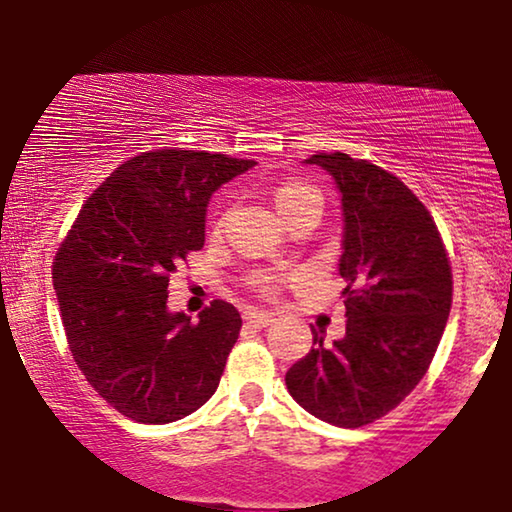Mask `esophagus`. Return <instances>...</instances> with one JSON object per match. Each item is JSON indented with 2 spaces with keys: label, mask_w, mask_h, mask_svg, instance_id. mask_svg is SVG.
I'll list each match as a JSON object with an SVG mask.
<instances>
[{
  "label": "esophagus",
  "mask_w": 512,
  "mask_h": 512,
  "mask_svg": "<svg viewBox=\"0 0 512 512\" xmlns=\"http://www.w3.org/2000/svg\"><path fill=\"white\" fill-rule=\"evenodd\" d=\"M244 321H247L249 326H256V328H265V326H270L272 321H275V317H272V314H268V312H258V310H249V312H244Z\"/></svg>",
  "instance_id": "1"
}]
</instances>
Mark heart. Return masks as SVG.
Here are the masks:
<instances>
[{
  "label": "heart",
  "instance_id": "obj_1",
  "mask_svg": "<svg viewBox=\"0 0 512 512\" xmlns=\"http://www.w3.org/2000/svg\"><path fill=\"white\" fill-rule=\"evenodd\" d=\"M272 200H275V207L277 212L282 214V219H286L293 209L305 205V202L310 200L321 202V195L317 188H312L310 184H303V181H284V184H279L275 188ZM277 284H279V277L275 275H261L256 279L258 291H261L263 296H272V293L277 291Z\"/></svg>",
  "mask_w": 512,
  "mask_h": 512
}]
</instances>
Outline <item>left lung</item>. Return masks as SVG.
I'll return each instance as SVG.
<instances>
[{
	"instance_id": "1",
	"label": "left lung",
	"mask_w": 512,
	"mask_h": 512,
	"mask_svg": "<svg viewBox=\"0 0 512 512\" xmlns=\"http://www.w3.org/2000/svg\"><path fill=\"white\" fill-rule=\"evenodd\" d=\"M331 174L342 200L340 277L347 331L286 370L293 401L342 429L394 410L422 380L452 305V270L431 214L401 179L347 153L305 160Z\"/></svg>"
}]
</instances>
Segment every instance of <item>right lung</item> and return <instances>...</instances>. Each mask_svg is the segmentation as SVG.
Masks as SVG:
<instances>
[{"instance_id": "add662e5", "label": "right lung", "mask_w": 512, "mask_h": 512, "mask_svg": "<svg viewBox=\"0 0 512 512\" xmlns=\"http://www.w3.org/2000/svg\"><path fill=\"white\" fill-rule=\"evenodd\" d=\"M254 160L160 149L125 160L90 195L53 261V286L76 366L139 424H170L219 387L242 317L214 300L191 321L167 310V286L205 244L214 191Z\"/></svg>"}]
</instances>
